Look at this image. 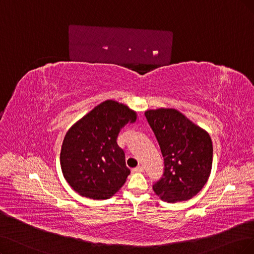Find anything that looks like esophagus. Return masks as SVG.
Wrapping results in <instances>:
<instances>
[{
	"mask_svg": "<svg viewBox=\"0 0 254 254\" xmlns=\"http://www.w3.org/2000/svg\"><path fill=\"white\" fill-rule=\"evenodd\" d=\"M134 173H142L143 172V167L142 166H137L135 168H133Z\"/></svg>",
	"mask_w": 254,
	"mask_h": 254,
	"instance_id": "1",
	"label": "esophagus"
}]
</instances>
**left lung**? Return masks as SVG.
<instances>
[{"label":"left lung","mask_w":254,"mask_h":254,"mask_svg":"<svg viewBox=\"0 0 254 254\" xmlns=\"http://www.w3.org/2000/svg\"><path fill=\"white\" fill-rule=\"evenodd\" d=\"M164 158V174L153 190L162 201H187L207 182L212 167V141L204 128L172 108L145 111Z\"/></svg>","instance_id":"1"}]
</instances>
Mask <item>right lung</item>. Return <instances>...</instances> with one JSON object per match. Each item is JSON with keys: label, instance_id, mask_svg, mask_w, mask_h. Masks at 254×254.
<instances>
[{"label": "right lung", "instance_id": "1", "mask_svg": "<svg viewBox=\"0 0 254 254\" xmlns=\"http://www.w3.org/2000/svg\"><path fill=\"white\" fill-rule=\"evenodd\" d=\"M136 120L134 110L108 99L68 129L61 149V167L75 191L93 200H106L124 186L130 171L117 136L127 124Z\"/></svg>", "mask_w": 254, "mask_h": 254}]
</instances>
